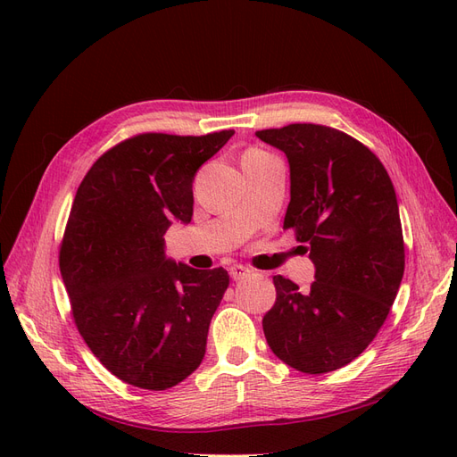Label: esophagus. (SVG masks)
Here are the masks:
<instances>
[{"label": "esophagus", "mask_w": 457, "mask_h": 457, "mask_svg": "<svg viewBox=\"0 0 457 457\" xmlns=\"http://www.w3.org/2000/svg\"><path fill=\"white\" fill-rule=\"evenodd\" d=\"M228 272H230V278L242 280V278H245V276L252 274V269L250 267H244V265H232L228 269Z\"/></svg>", "instance_id": "1"}]
</instances>
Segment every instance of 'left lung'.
Wrapping results in <instances>:
<instances>
[{
    "label": "left lung",
    "instance_id": "obj_1",
    "mask_svg": "<svg viewBox=\"0 0 457 457\" xmlns=\"http://www.w3.org/2000/svg\"><path fill=\"white\" fill-rule=\"evenodd\" d=\"M289 162L292 200L284 228L311 245L307 292L274 276L262 318L272 353L303 373L353 362L386 320L404 274V238L391 177L361 141L318 123L255 133Z\"/></svg>",
    "mask_w": 457,
    "mask_h": 457
}]
</instances>
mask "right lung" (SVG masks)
I'll use <instances>...</instances> for the list:
<instances>
[{"label": "right lung", "instance_id": "obj_1", "mask_svg": "<svg viewBox=\"0 0 457 457\" xmlns=\"http://www.w3.org/2000/svg\"><path fill=\"white\" fill-rule=\"evenodd\" d=\"M232 135L129 137L91 165L76 192L61 276L79 336L123 383L165 391L205 354L228 272L165 259L163 234L175 219L190 223L195 175Z\"/></svg>", "mask_w": 457, "mask_h": 457}]
</instances>
